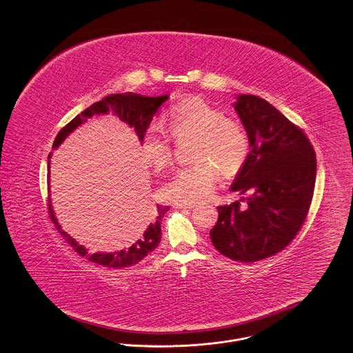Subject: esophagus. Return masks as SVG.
<instances>
[{"instance_id": "1", "label": "esophagus", "mask_w": 353, "mask_h": 353, "mask_svg": "<svg viewBox=\"0 0 353 353\" xmlns=\"http://www.w3.org/2000/svg\"><path fill=\"white\" fill-rule=\"evenodd\" d=\"M173 208H177V209H192V208H194V204H174Z\"/></svg>"}]
</instances>
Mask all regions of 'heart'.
Wrapping results in <instances>:
<instances>
[{"label":"heart","instance_id":"obj_1","mask_svg":"<svg viewBox=\"0 0 353 353\" xmlns=\"http://www.w3.org/2000/svg\"><path fill=\"white\" fill-rule=\"evenodd\" d=\"M169 132L177 140L194 139L192 165L180 168L161 188L163 199L173 204H192L208 199L219 180V168L225 176L236 174L245 164L249 140L244 128L201 100L176 105L168 114ZM146 163L164 169L172 163L173 146L160 125H150L141 143Z\"/></svg>","mask_w":353,"mask_h":353}]
</instances>
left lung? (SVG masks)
Segmentation results:
<instances>
[{"instance_id": "left-lung-1", "label": "left lung", "mask_w": 353, "mask_h": 353, "mask_svg": "<svg viewBox=\"0 0 353 353\" xmlns=\"http://www.w3.org/2000/svg\"><path fill=\"white\" fill-rule=\"evenodd\" d=\"M234 109L248 134L249 152L230 190L252 193L219 207L210 240L221 254L253 263L283 250L305 221L316 181V153L304 132L274 106L239 94Z\"/></svg>"}]
</instances>
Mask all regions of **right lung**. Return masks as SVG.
Masks as SVG:
<instances>
[{"mask_svg":"<svg viewBox=\"0 0 353 353\" xmlns=\"http://www.w3.org/2000/svg\"><path fill=\"white\" fill-rule=\"evenodd\" d=\"M168 99H169V94L159 96V97H148V96L136 94L132 92L106 96L101 101L94 103L89 108H86L69 124L63 126L53 143V149L61 145L63 140L74 129H77L80 125L86 123L88 119L97 116V114H108L109 112H112L114 116H117L125 124L133 128L140 143H143L144 133L149 128L150 121L153 120V116L156 114L159 108L164 104ZM50 157H52V153L48 156V159H50ZM49 168H50V161H48V181H49ZM48 209H49L50 219L54 223V227L61 233V236L66 240V243H69L80 256H83V257L85 256L89 261L103 265L106 268L121 270V268H128V267H132V265L140 263L150 252H153L159 247V244L161 241V220L166 212L169 210V207L157 205V209L154 212L156 216L152 219V223L146 225L144 230L136 237V240L133 243H130L125 249L117 250V252H109V253H104V252L89 253L88 249L85 248L83 245H80L70 234H68L65 230L61 229V225L59 224V221L54 216L50 199L48 203Z\"/></svg>","mask_w":353,"mask_h":353,"instance_id":"add662e5","label":"right lung"}]
</instances>
